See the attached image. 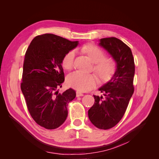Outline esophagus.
<instances>
[{
    "label": "esophagus",
    "mask_w": 159,
    "mask_h": 159,
    "mask_svg": "<svg viewBox=\"0 0 159 159\" xmlns=\"http://www.w3.org/2000/svg\"><path fill=\"white\" fill-rule=\"evenodd\" d=\"M83 95H84V93L80 92V91H76V97H80V96H83Z\"/></svg>",
    "instance_id": "obj_1"
}]
</instances>
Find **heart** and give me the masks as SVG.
<instances>
[{
    "label": "heart",
    "instance_id": "b5f03b06",
    "mask_svg": "<svg viewBox=\"0 0 159 159\" xmlns=\"http://www.w3.org/2000/svg\"><path fill=\"white\" fill-rule=\"evenodd\" d=\"M81 50L94 63L93 69L101 81H107L111 79L116 71V66L111 59L105 57L103 50L93 44H86L81 47ZM74 50L67 52L61 61L63 68L66 70H71L74 67ZM98 77L95 74H84L79 71L72 72L66 78V83L69 87L80 91L91 89L98 84Z\"/></svg>",
    "mask_w": 159,
    "mask_h": 159
}]
</instances>
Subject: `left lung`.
Returning a JSON list of instances; mask_svg holds the SVG:
<instances>
[{"label":"left lung","instance_id":"8db88e82","mask_svg":"<svg viewBox=\"0 0 159 159\" xmlns=\"http://www.w3.org/2000/svg\"><path fill=\"white\" fill-rule=\"evenodd\" d=\"M99 45L117 62V70L111 80L99 89L105 98L93 95L95 103L88 117L96 127L106 130L116 125L126 111L134 92V62L131 48L117 38H102Z\"/></svg>","mask_w":159,"mask_h":159}]
</instances>
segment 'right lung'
Returning <instances> with one entry per match:
<instances>
[{"instance_id": "1", "label": "right lung", "mask_w": 159, "mask_h": 159, "mask_svg": "<svg viewBox=\"0 0 159 159\" xmlns=\"http://www.w3.org/2000/svg\"><path fill=\"white\" fill-rule=\"evenodd\" d=\"M78 44L53 34L38 35L26 52L20 88L31 117L40 126L54 129L64 123L68 105L76 96L70 88L60 93L64 81L61 61Z\"/></svg>"}]
</instances>
